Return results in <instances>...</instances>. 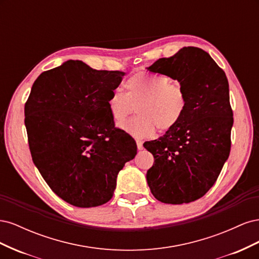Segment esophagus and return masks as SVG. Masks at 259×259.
Masks as SVG:
<instances>
[{"label":"esophagus","instance_id":"1","mask_svg":"<svg viewBox=\"0 0 259 259\" xmlns=\"http://www.w3.org/2000/svg\"><path fill=\"white\" fill-rule=\"evenodd\" d=\"M136 144H137V148L138 150H143L144 146H143V142H140V140H136Z\"/></svg>","mask_w":259,"mask_h":259}]
</instances>
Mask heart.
Here are the masks:
<instances>
[{"mask_svg":"<svg viewBox=\"0 0 259 259\" xmlns=\"http://www.w3.org/2000/svg\"><path fill=\"white\" fill-rule=\"evenodd\" d=\"M125 94L113 90L107 106L116 123L126 119L137 106L139 115L119 126L137 138L153 135L155 130L174 128L186 112L188 98L183 86L164 75L137 72L124 83Z\"/></svg>","mask_w":259,"mask_h":259,"instance_id":"heart-1","label":"heart"}]
</instances>
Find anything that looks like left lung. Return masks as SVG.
<instances>
[{
  "label": "left lung",
  "mask_w": 259,
  "mask_h": 259,
  "mask_svg": "<svg viewBox=\"0 0 259 259\" xmlns=\"http://www.w3.org/2000/svg\"><path fill=\"white\" fill-rule=\"evenodd\" d=\"M177 80L188 105L183 119L159 139L144 144L154 156L147 183L156 200L183 204L203 197L230 153L233 114L224 70L198 48L180 49L147 68Z\"/></svg>",
  "instance_id": "left-lung-1"
}]
</instances>
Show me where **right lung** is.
Masks as SVG:
<instances>
[{"mask_svg": "<svg viewBox=\"0 0 259 259\" xmlns=\"http://www.w3.org/2000/svg\"><path fill=\"white\" fill-rule=\"evenodd\" d=\"M124 75L68 60L41 73L31 89L25 106L30 152L46 184L69 204H105L119 171L137 154L135 140L114 127L107 106Z\"/></svg>", "mask_w": 259, "mask_h": 259, "instance_id": "1", "label": "right lung"}]
</instances>
